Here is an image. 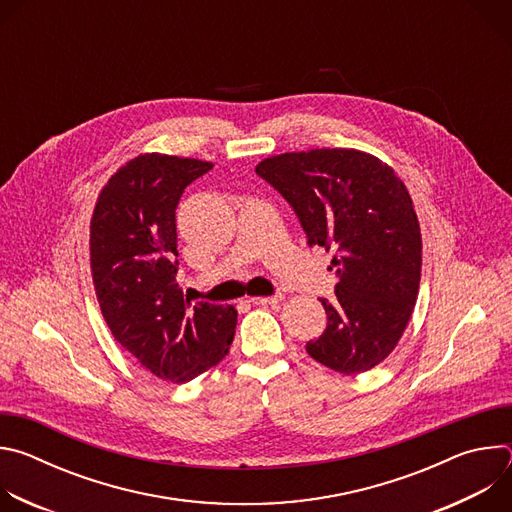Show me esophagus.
Listing matches in <instances>:
<instances>
[{
	"label": "esophagus",
	"instance_id": "esophagus-1",
	"mask_svg": "<svg viewBox=\"0 0 512 512\" xmlns=\"http://www.w3.org/2000/svg\"><path fill=\"white\" fill-rule=\"evenodd\" d=\"M281 294H275V296H267V298H251V304L255 306H271V304H279L281 302Z\"/></svg>",
	"mask_w": 512,
	"mask_h": 512
}]
</instances>
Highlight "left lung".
Segmentation results:
<instances>
[{
	"label": "left lung",
	"mask_w": 512,
	"mask_h": 512,
	"mask_svg": "<svg viewBox=\"0 0 512 512\" xmlns=\"http://www.w3.org/2000/svg\"><path fill=\"white\" fill-rule=\"evenodd\" d=\"M255 172L294 208L308 245L334 253L336 298L320 300L328 324L308 354L342 375L371 371L397 346L419 291L421 233L405 184L344 148L273 156Z\"/></svg>",
	"instance_id": "1"
}]
</instances>
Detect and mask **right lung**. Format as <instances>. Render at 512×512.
<instances>
[{
  "label": "right lung",
  "mask_w": 512,
  "mask_h": 512,
  "mask_svg": "<svg viewBox=\"0 0 512 512\" xmlns=\"http://www.w3.org/2000/svg\"><path fill=\"white\" fill-rule=\"evenodd\" d=\"M210 162L141 154L101 190L91 218V271L115 340L162 381L188 383L221 362L237 310L184 298L176 281V206Z\"/></svg>",
  "instance_id": "obj_1"
}]
</instances>
